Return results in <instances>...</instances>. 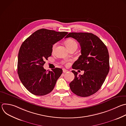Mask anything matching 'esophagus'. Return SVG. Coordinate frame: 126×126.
<instances>
[{
	"instance_id": "34e87169",
	"label": "esophagus",
	"mask_w": 126,
	"mask_h": 126,
	"mask_svg": "<svg viewBox=\"0 0 126 126\" xmlns=\"http://www.w3.org/2000/svg\"><path fill=\"white\" fill-rule=\"evenodd\" d=\"M67 72H68V71L65 69H63V72L64 73H67Z\"/></svg>"
}]
</instances>
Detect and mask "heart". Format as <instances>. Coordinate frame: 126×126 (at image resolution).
Here are the masks:
<instances>
[{
    "instance_id": "heart-1",
    "label": "heart",
    "mask_w": 126,
    "mask_h": 126,
    "mask_svg": "<svg viewBox=\"0 0 126 126\" xmlns=\"http://www.w3.org/2000/svg\"><path fill=\"white\" fill-rule=\"evenodd\" d=\"M65 45L68 49H69L72 47H77V44L76 42L74 39H71V38L68 39L67 40H66ZM57 45V43H55L52 46V50L53 52L55 50Z\"/></svg>"
}]
</instances>
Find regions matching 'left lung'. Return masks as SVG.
Masks as SVG:
<instances>
[{"instance_id":"obj_1","label":"left lung","mask_w":126,"mask_h":126,"mask_svg":"<svg viewBox=\"0 0 126 126\" xmlns=\"http://www.w3.org/2000/svg\"><path fill=\"white\" fill-rule=\"evenodd\" d=\"M70 37L76 39L81 47V55L72 68L84 71L82 75L72 71L75 79L70 83V88L79 96H89L100 89L109 73L108 51L102 40L92 33L70 32L65 38Z\"/></svg>"}]
</instances>
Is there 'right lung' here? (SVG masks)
<instances>
[{
  "mask_svg": "<svg viewBox=\"0 0 126 126\" xmlns=\"http://www.w3.org/2000/svg\"><path fill=\"white\" fill-rule=\"evenodd\" d=\"M67 33L41 29L22 44L18 57V74L22 84L32 94L45 95L53 90L62 69L56 68L48 71L43 66L46 59L51 55L53 45Z\"/></svg>",
  "mask_w": 126,
  "mask_h": 126,
  "instance_id": "1",
  "label": "right lung"
}]
</instances>
